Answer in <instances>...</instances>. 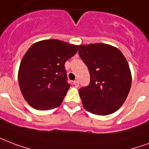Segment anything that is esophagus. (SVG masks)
Masks as SVG:
<instances>
[{"label": "esophagus", "instance_id": "1", "mask_svg": "<svg viewBox=\"0 0 149 149\" xmlns=\"http://www.w3.org/2000/svg\"><path fill=\"white\" fill-rule=\"evenodd\" d=\"M73 84H74V86L76 87H79V82H78L77 80H75L74 82H73Z\"/></svg>", "mask_w": 149, "mask_h": 149}]
</instances>
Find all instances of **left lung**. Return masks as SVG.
I'll list each match as a JSON object with an SVG mask.
<instances>
[{
  "label": "left lung",
  "mask_w": 149,
  "mask_h": 149,
  "mask_svg": "<svg viewBox=\"0 0 149 149\" xmlns=\"http://www.w3.org/2000/svg\"><path fill=\"white\" fill-rule=\"evenodd\" d=\"M79 54L88 68L91 83L79 90L85 109L106 116L117 111L127 97L131 72L124 55L106 44L79 45Z\"/></svg>",
  "instance_id": "1"
}]
</instances>
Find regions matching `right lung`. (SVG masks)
<instances>
[{"label":"right lung","instance_id":"1","mask_svg":"<svg viewBox=\"0 0 149 149\" xmlns=\"http://www.w3.org/2000/svg\"><path fill=\"white\" fill-rule=\"evenodd\" d=\"M78 46L59 40H44L29 47L19 65L18 79L22 94L38 110L58 107L70 89L65 63Z\"/></svg>","mask_w":149,"mask_h":149}]
</instances>
